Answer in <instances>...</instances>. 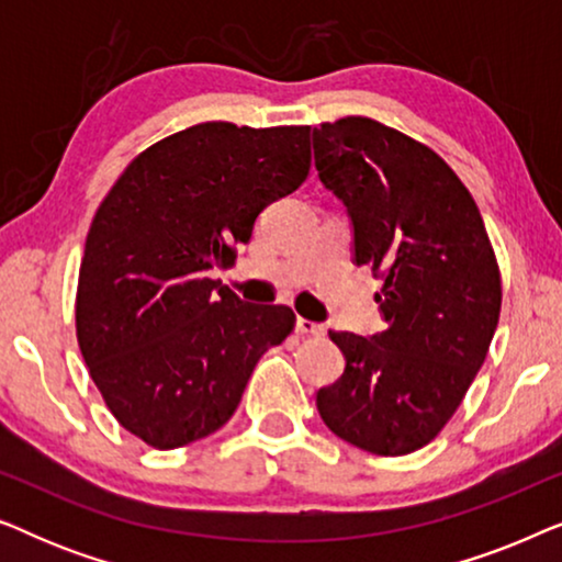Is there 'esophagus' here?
<instances>
[{"label": "esophagus", "mask_w": 562, "mask_h": 562, "mask_svg": "<svg viewBox=\"0 0 562 562\" xmlns=\"http://www.w3.org/2000/svg\"><path fill=\"white\" fill-rule=\"evenodd\" d=\"M296 333L299 335H310V337H322L325 335V327L317 325V322H310V319H296Z\"/></svg>", "instance_id": "34e87169"}]
</instances>
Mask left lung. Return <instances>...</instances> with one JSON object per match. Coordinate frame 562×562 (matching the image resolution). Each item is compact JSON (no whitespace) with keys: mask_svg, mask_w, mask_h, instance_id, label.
<instances>
[{"mask_svg":"<svg viewBox=\"0 0 562 562\" xmlns=\"http://www.w3.org/2000/svg\"><path fill=\"white\" fill-rule=\"evenodd\" d=\"M312 140L386 319L371 340L329 333L345 371L317 391L319 417L360 450L406 456L440 435L481 371L502 273L471 191L427 145L371 117L322 122Z\"/></svg>","mask_w":562,"mask_h":562,"instance_id":"left-lung-1","label":"left lung"}]
</instances>
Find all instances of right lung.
Listing matches in <instances>:
<instances>
[{
  "instance_id": "add662e5",
  "label": "right lung",
  "mask_w": 562,
  "mask_h": 562,
  "mask_svg": "<svg viewBox=\"0 0 562 562\" xmlns=\"http://www.w3.org/2000/svg\"><path fill=\"white\" fill-rule=\"evenodd\" d=\"M310 127L202 122L130 164L91 220L76 337L104 404L150 448L173 450L233 417L252 368L294 329L220 281L256 217L302 187Z\"/></svg>"
}]
</instances>
